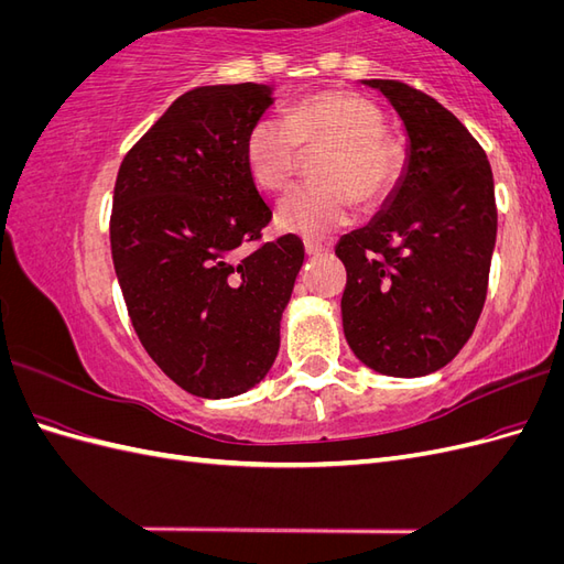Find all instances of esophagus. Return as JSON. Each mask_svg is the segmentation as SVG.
Masks as SVG:
<instances>
[{"instance_id":"obj_1","label":"esophagus","mask_w":564,"mask_h":564,"mask_svg":"<svg viewBox=\"0 0 564 564\" xmlns=\"http://www.w3.org/2000/svg\"><path fill=\"white\" fill-rule=\"evenodd\" d=\"M303 247H305V253H308V256H319V253H327L329 251V247H324V245H319L315 240H305Z\"/></svg>"}]
</instances>
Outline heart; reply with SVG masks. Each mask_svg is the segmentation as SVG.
Segmentation results:
<instances>
[{"label": "heart", "instance_id": "obj_1", "mask_svg": "<svg viewBox=\"0 0 564 564\" xmlns=\"http://www.w3.org/2000/svg\"><path fill=\"white\" fill-rule=\"evenodd\" d=\"M301 148H327L315 164L319 183L282 197L278 224L305 237L350 224L357 199H383L404 162L402 145L383 131L381 110L350 91H322L299 100L284 117L256 119L245 139L249 176L263 191H282L296 174Z\"/></svg>", "mask_w": 564, "mask_h": 564}]
</instances>
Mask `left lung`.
Here are the masks:
<instances>
[{"mask_svg":"<svg viewBox=\"0 0 564 564\" xmlns=\"http://www.w3.org/2000/svg\"><path fill=\"white\" fill-rule=\"evenodd\" d=\"M402 119L406 160L381 212L344 235V334L357 360L398 379L449 365L487 296L497 245L494 176L468 129L395 79H362Z\"/></svg>","mask_w":564,"mask_h":564,"instance_id":"obj_1","label":"left lung"}]
</instances>
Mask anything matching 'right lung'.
Instances as JSON below:
<instances>
[{
    "label": "right lung",
    "mask_w": 564,
    "mask_h": 564,
    "mask_svg": "<svg viewBox=\"0 0 564 564\" xmlns=\"http://www.w3.org/2000/svg\"><path fill=\"white\" fill-rule=\"evenodd\" d=\"M268 84H218L176 98L119 166L110 247L145 352L204 400L242 395L280 350V319L303 265L296 235L247 251L270 207L245 139L272 106Z\"/></svg>",
    "instance_id": "1"
}]
</instances>
